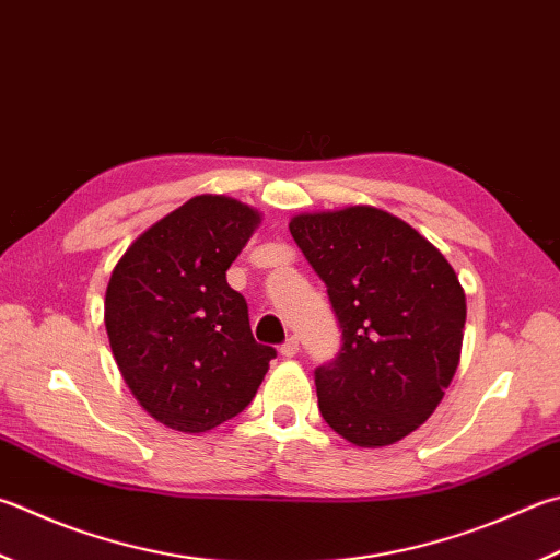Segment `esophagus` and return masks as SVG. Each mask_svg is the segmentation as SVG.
I'll use <instances>...</instances> for the list:
<instances>
[{"label":"esophagus","mask_w":560,"mask_h":560,"mask_svg":"<svg viewBox=\"0 0 560 560\" xmlns=\"http://www.w3.org/2000/svg\"><path fill=\"white\" fill-rule=\"evenodd\" d=\"M281 354H283V358H287V360L296 358V354H299V340H296V338H289L287 342H283V345H281Z\"/></svg>","instance_id":"obj_1"}]
</instances>
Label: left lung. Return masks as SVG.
I'll return each instance as SVG.
<instances>
[{
	"instance_id": "1",
	"label": "left lung",
	"mask_w": 560,
	"mask_h": 560,
	"mask_svg": "<svg viewBox=\"0 0 560 560\" xmlns=\"http://www.w3.org/2000/svg\"><path fill=\"white\" fill-rule=\"evenodd\" d=\"M289 230L342 328L338 358L315 370L325 423L360 448L406 439L460 362L467 306L455 269L409 222L372 206L301 212Z\"/></svg>"
}]
</instances>
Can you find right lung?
<instances>
[{
  "label": "right lung",
  "instance_id": "1",
  "mask_svg": "<svg viewBox=\"0 0 560 560\" xmlns=\"http://www.w3.org/2000/svg\"><path fill=\"white\" fill-rule=\"evenodd\" d=\"M261 215L196 196L131 242L112 269L105 328L129 392L159 423L208 433L245 411L277 350L254 340L228 269Z\"/></svg>",
  "mask_w": 560,
  "mask_h": 560
}]
</instances>
